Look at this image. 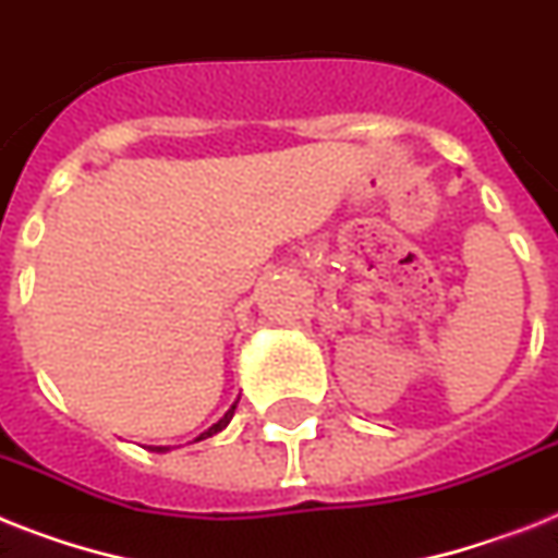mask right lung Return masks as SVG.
<instances>
[{"label": "right lung", "mask_w": 558, "mask_h": 558, "mask_svg": "<svg viewBox=\"0 0 558 558\" xmlns=\"http://www.w3.org/2000/svg\"><path fill=\"white\" fill-rule=\"evenodd\" d=\"M234 407H238V401H234L232 407H229V410H226V415L220 421H217V424H211V427L206 429V433H201V436L194 438V441H201V438H208V436H215V433H220V429H226L229 427V421H232V415H234ZM171 447H151V452H169Z\"/></svg>", "instance_id": "add662e5"}]
</instances>
